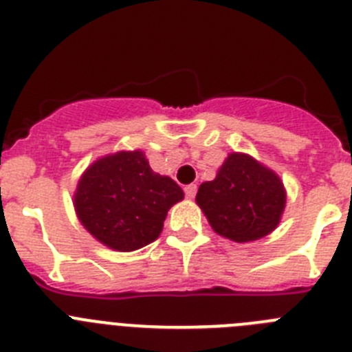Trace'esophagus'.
Listing matches in <instances>:
<instances>
[{
  "label": "esophagus",
  "mask_w": 352,
  "mask_h": 352,
  "mask_svg": "<svg viewBox=\"0 0 352 352\" xmlns=\"http://www.w3.org/2000/svg\"><path fill=\"white\" fill-rule=\"evenodd\" d=\"M195 192H197V185H194V183H192V185L185 186V194H186V197H188V199H194Z\"/></svg>",
  "instance_id": "obj_1"
}]
</instances>
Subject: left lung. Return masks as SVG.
<instances>
[{
	"label": "left lung",
	"mask_w": 352,
	"mask_h": 352,
	"mask_svg": "<svg viewBox=\"0 0 352 352\" xmlns=\"http://www.w3.org/2000/svg\"><path fill=\"white\" fill-rule=\"evenodd\" d=\"M195 203L217 234L248 243L278 227L287 192L275 170L252 155L232 151L214 179L201 183Z\"/></svg>",
	"instance_id": "8db88e82"
}]
</instances>
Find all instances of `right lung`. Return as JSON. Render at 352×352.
<instances>
[{
    "label": "right lung",
    "instance_id": "right-lung-1",
    "mask_svg": "<svg viewBox=\"0 0 352 352\" xmlns=\"http://www.w3.org/2000/svg\"><path fill=\"white\" fill-rule=\"evenodd\" d=\"M183 197L178 183L149 167L142 149H121L86 167L72 201L80 226L96 241L133 252L160 236L167 211Z\"/></svg>",
    "mask_w": 352,
    "mask_h": 352
}]
</instances>
